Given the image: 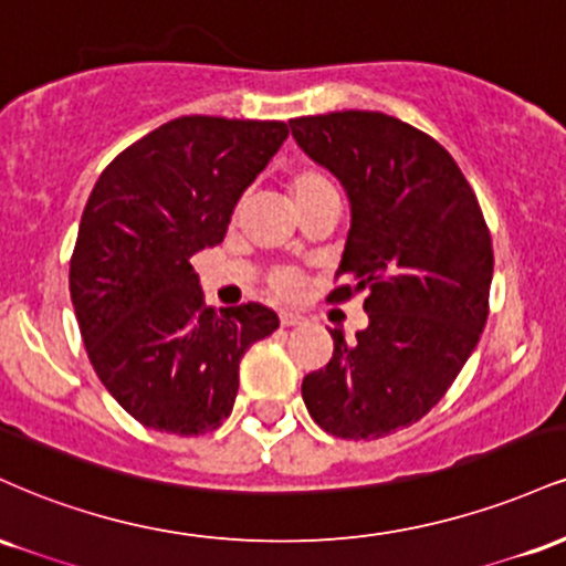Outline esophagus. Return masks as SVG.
Segmentation results:
<instances>
[{"instance_id":"obj_1","label":"esophagus","mask_w":566,"mask_h":566,"mask_svg":"<svg viewBox=\"0 0 566 566\" xmlns=\"http://www.w3.org/2000/svg\"><path fill=\"white\" fill-rule=\"evenodd\" d=\"M279 322H282V327H295V324L303 322V316L292 314V311H282V314H279Z\"/></svg>"}]
</instances>
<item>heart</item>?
<instances>
[{
    "label": "heart",
    "mask_w": 566,
    "mask_h": 566,
    "mask_svg": "<svg viewBox=\"0 0 566 566\" xmlns=\"http://www.w3.org/2000/svg\"><path fill=\"white\" fill-rule=\"evenodd\" d=\"M324 188H333V184H329V180L316 170H301V172L292 175V180H290V191L295 201L303 197H311V193H316V191H324ZM274 287L279 292H284V295H292V292L297 290V279H295V274H290V271H279V274L274 276Z\"/></svg>",
    "instance_id": "1"
}]
</instances>
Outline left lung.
Here are the masks:
<instances>
[{
    "label": "left lung",
    "mask_w": 566,
    "mask_h": 566,
    "mask_svg": "<svg viewBox=\"0 0 566 566\" xmlns=\"http://www.w3.org/2000/svg\"><path fill=\"white\" fill-rule=\"evenodd\" d=\"M292 138L346 188L350 229L337 265L365 292L369 324L333 329L327 367L303 378L316 426L382 439L418 423L476 348L492 284V239L476 193L437 140L380 112L290 119Z\"/></svg>",
    "instance_id": "8db88e82"
}]
</instances>
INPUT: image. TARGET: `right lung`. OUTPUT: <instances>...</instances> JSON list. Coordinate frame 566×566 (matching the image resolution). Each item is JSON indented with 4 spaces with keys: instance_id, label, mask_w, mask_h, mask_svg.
<instances>
[{
    "instance_id": "add662e5",
    "label": "right lung",
    "mask_w": 566,
    "mask_h": 566,
    "mask_svg": "<svg viewBox=\"0 0 566 566\" xmlns=\"http://www.w3.org/2000/svg\"><path fill=\"white\" fill-rule=\"evenodd\" d=\"M284 122L180 116L125 148L82 212L69 290L90 365L154 431L199 437L231 415L244 350L279 327L261 303L216 311L191 258L287 140Z\"/></svg>"
}]
</instances>
